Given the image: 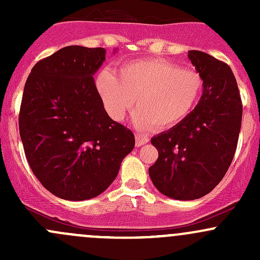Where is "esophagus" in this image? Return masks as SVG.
Masks as SVG:
<instances>
[{
	"instance_id": "obj_1",
	"label": "esophagus",
	"mask_w": 260,
	"mask_h": 260,
	"mask_svg": "<svg viewBox=\"0 0 260 260\" xmlns=\"http://www.w3.org/2000/svg\"><path fill=\"white\" fill-rule=\"evenodd\" d=\"M147 142H148V138L145 137V136L136 135V146L141 147V146H143Z\"/></svg>"
}]
</instances>
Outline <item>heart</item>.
Here are the masks:
<instances>
[{"label": "heart", "mask_w": 260, "mask_h": 260, "mask_svg": "<svg viewBox=\"0 0 260 260\" xmlns=\"http://www.w3.org/2000/svg\"><path fill=\"white\" fill-rule=\"evenodd\" d=\"M204 85L199 72L161 59L123 64L118 77L111 70H102L95 79L104 109L114 120L123 119L136 98L138 109L133 124L140 131L179 125L198 106Z\"/></svg>", "instance_id": "heart-1"}]
</instances>
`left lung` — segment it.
Returning <instances> with one entry per match:
<instances>
[{"mask_svg":"<svg viewBox=\"0 0 260 260\" xmlns=\"http://www.w3.org/2000/svg\"><path fill=\"white\" fill-rule=\"evenodd\" d=\"M188 59L204 78L198 106L182 123L152 137L158 158L148 169L157 190L176 200H196L215 188L237 149L243 104L228 64L190 50Z\"/></svg>","mask_w":260,"mask_h":260,"instance_id":"obj_1","label":"left lung"}]
</instances>
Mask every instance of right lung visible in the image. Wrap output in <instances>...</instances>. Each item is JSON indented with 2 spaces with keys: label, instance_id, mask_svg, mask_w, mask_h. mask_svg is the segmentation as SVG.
<instances>
[{
  "label": "right lung",
  "instance_id": "right-lung-1",
  "mask_svg": "<svg viewBox=\"0 0 260 260\" xmlns=\"http://www.w3.org/2000/svg\"><path fill=\"white\" fill-rule=\"evenodd\" d=\"M106 49L67 46L36 62L23 88L18 128L41 185L64 200L101 195L113 182L135 135L104 109L93 75Z\"/></svg>",
  "mask_w": 260,
  "mask_h": 260
}]
</instances>
